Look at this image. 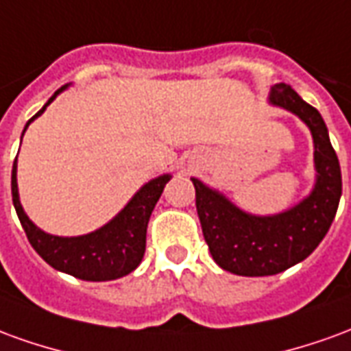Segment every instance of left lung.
Returning <instances> with one entry per match:
<instances>
[{"label":"left lung","instance_id":"8db88e82","mask_svg":"<svg viewBox=\"0 0 351 351\" xmlns=\"http://www.w3.org/2000/svg\"><path fill=\"white\" fill-rule=\"evenodd\" d=\"M269 105L295 114L312 133L316 182L306 197L284 213L258 216L191 178L210 256L223 271L239 276H271L308 258L331 228L342 195L339 158L322 114L287 84L272 88Z\"/></svg>","mask_w":351,"mask_h":351}]
</instances>
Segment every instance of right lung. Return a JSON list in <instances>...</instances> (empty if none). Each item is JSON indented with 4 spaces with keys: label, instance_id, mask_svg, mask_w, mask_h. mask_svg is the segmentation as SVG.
Returning a JSON list of instances; mask_svg holds the SVG:
<instances>
[{
    "label": "right lung",
    "instance_id": "add662e5",
    "mask_svg": "<svg viewBox=\"0 0 351 351\" xmlns=\"http://www.w3.org/2000/svg\"><path fill=\"white\" fill-rule=\"evenodd\" d=\"M65 84L50 97L45 107L37 114L27 120L22 137L27 125L41 116L52 101L60 93L67 90ZM171 180V175H160L148 180L141 190L128 201L114 218L107 221L103 228L92 233L79 237H58L45 233L27 218L22 208L19 195V182H16V160L12 163L11 191L12 205L19 214V220L26 231L27 241L34 250L41 256L50 267L56 271L71 274L75 278L88 280V282H107V280L122 278L131 271H135L143 261L146 248V228L152 214L154 206L160 201L165 184Z\"/></svg>",
    "mask_w": 351,
    "mask_h": 351
}]
</instances>
